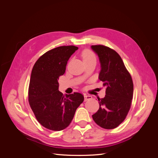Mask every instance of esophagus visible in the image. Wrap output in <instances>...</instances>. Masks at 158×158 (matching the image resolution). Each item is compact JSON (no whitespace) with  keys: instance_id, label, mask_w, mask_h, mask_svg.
Returning a JSON list of instances; mask_svg holds the SVG:
<instances>
[{"instance_id":"obj_1","label":"esophagus","mask_w":158,"mask_h":158,"mask_svg":"<svg viewBox=\"0 0 158 158\" xmlns=\"http://www.w3.org/2000/svg\"><path fill=\"white\" fill-rule=\"evenodd\" d=\"M92 99V96H91V95H84V101H88V100Z\"/></svg>"}]
</instances>
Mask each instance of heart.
I'll list each match as a JSON object with an SVG mask.
<instances>
[{
	"label": "heart",
	"instance_id": "1",
	"mask_svg": "<svg viewBox=\"0 0 158 158\" xmlns=\"http://www.w3.org/2000/svg\"><path fill=\"white\" fill-rule=\"evenodd\" d=\"M82 59L83 61H87L89 60H95V56L92 51L89 50H85L82 52Z\"/></svg>",
	"mask_w": 158,
	"mask_h": 158
}]
</instances>
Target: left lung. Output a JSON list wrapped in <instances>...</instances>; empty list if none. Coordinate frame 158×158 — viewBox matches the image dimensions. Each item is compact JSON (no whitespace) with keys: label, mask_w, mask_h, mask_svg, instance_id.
Returning a JSON list of instances; mask_svg holds the SVG:
<instances>
[{"label":"left lung","mask_w":158,"mask_h":158,"mask_svg":"<svg viewBox=\"0 0 158 158\" xmlns=\"http://www.w3.org/2000/svg\"><path fill=\"white\" fill-rule=\"evenodd\" d=\"M91 48L99 57L101 70L99 79L106 88V96L98 98L99 108L92 118L106 129L117 127L125 120L133 98V82L130 73L117 52L108 47L98 45Z\"/></svg>","instance_id":"1"}]
</instances>
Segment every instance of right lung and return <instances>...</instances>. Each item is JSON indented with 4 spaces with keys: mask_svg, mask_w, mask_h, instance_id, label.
Returning a JSON list of instances; mask_svg holds the SVG:
<instances>
[{
    "mask_svg": "<svg viewBox=\"0 0 158 158\" xmlns=\"http://www.w3.org/2000/svg\"><path fill=\"white\" fill-rule=\"evenodd\" d=\"M78 49L73 45L56 47L41 56L33 67L28 101L37 121L49 130L67 127L84 102L80 93L64 96L59 91V76L64 74L69 58Z\"/></svg>",
    "mask_w": 158,
    "mask_h": 158,
    "instance_id": "obj_1",
    "label": "right lung"
}]
</instances>
